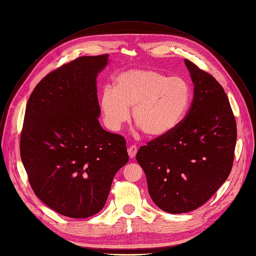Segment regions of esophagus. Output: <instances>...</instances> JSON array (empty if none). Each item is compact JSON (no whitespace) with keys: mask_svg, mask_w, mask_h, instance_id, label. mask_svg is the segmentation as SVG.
Listing matches in <instances>:
<instances>
[{"mask_svg":"<svg viewBox=\"0 0 256 256\" xmlns=\"http://www.w3.org/2000/svg\"><path fill=\"white\" fill-rule=\"evenodd\" d=\"M137 150H138V148H137L135 145H131V146L128 148V154H129L130 158H135L136 153H137Z\"/></svg>","mask_w":256,"mask_h":256,"instance_id":"esophagus-1","label":"esophagus"}]
</instances>
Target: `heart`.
Masks as SVG:
<instances>
[{
    "label": "heart",
    "instance_id": "obj_1",
    "mask_svg": "<svg viewBox=\"0 0 256 256\" xmlns=\"http://www.w3.org/2000/svg\"><path fill=\"white\" fill-rule=\"evenodd\" d=\"M192 102L188 82L152 68L129 70L116 76L100 96V109L106 126L117 131L130 116L141 131L151 137L166 136L186 117Z\"/></svg>",
    "mask_w": 256,
    "mask_h": 256
}]
</instances>
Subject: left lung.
Wrapping results in <instances>:
<instances>
[{
    "label": "left lung",
    "mask_w": 256,
    "mask_h": 256,
    "mask_svg": "<svg viewBox=\"0 0 256 256\" xmlns=\"http://www.w3.org/2000/svg\"><path fill=\"white\" fill-rule=\"evenodd\" d=\"M194 82L190 107L176 130L141 146L136 160L156 205L170 214L202 206L229 176L236 121L222 86L188 60Z\"/></svg>",
    "instance_id": "obj_1"
}]
</instances>
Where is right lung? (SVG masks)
I'll return each instance as SVG.
<instances>
[{
    "label": "right lung",
    "instance_id": "1",
    "mask_svg": "<svg viewBox=\"0 0 256 256\" xmlns=\"http://www.w3.org/2000/svg\"><path fill=\"white\" fill-rule=\"evenodd\" d=\"M108 56H80L50 72L26 106L20 154L29 184L45 205L70 218L103 209L129 160L125 138L98 120L96 78Z\"/></svg>",
    "mask_w": 256,
    "mask_h": 256
}]
</instances>
